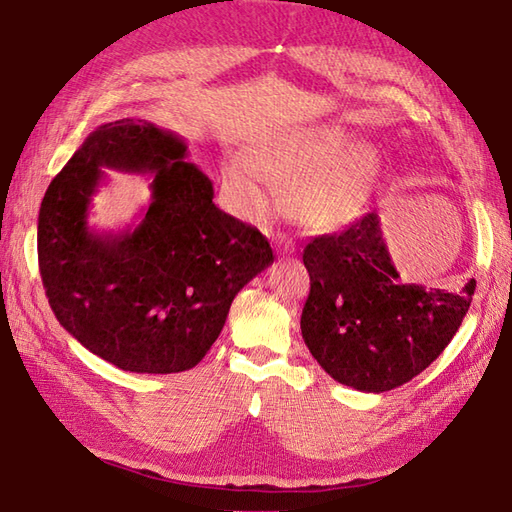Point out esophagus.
Returning a JSON list of instances; mask_svg holds the SVG:
<instances>
[{
  "label": "esophagus",
  "instance_id": "34e87169",
  "mask_svg": "<svg viewBox=\"0 0 512 512\" xmlns=\"http://www.w3.org/2000/svg\"><path fill=\"white\" fill-rule=\"evenodd\" d=\"M277 253H279V255H292V253H294V244L288 242V240L277 242Z\"/></svg>",
  "mask_w": 512,
  "mask_h": 512
}]
</instances>
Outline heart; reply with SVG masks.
<instances>
[{
    "label": "heart",
    "mask_w": 512,
    "mask_h": 512,
    "mask_svg": "<svg viewBox=\"0 0 512 512\" xmlns=\"http://www.w3.org/2000/svg\"><path fill=\"white\" fill-rule=\"evenodd\" d=\"M379 176L377 152L351 144L340 126L281 130L257 139L233 159L224 178L237 207L246 216H261L272 205L263 181L285 189L292 216L312 231H338L358 220L373 196Z\"/></svg>",
    "instance_id": "1"
}]
</instances>
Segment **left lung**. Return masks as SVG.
Instances as JSON below:
<instances>
[{
  "mask_svg": "<svg viewBox=\"0 0 512 512\" xmlns=\"http://www.w3.org/2000/svg\"><path fill=\"white\" fill-rule=\"evenodd\" d=\"M310 272L301 331L307 349L336 382L386 392L425 371L456 336L475 281L460 292L403 283L373 211L336 235L305 246Z\"/></svg>",
  "mask_w": 512,
  "mask_h": 512,
  "instance_id": "1",
  "label": "left lung"
}]
</instances>
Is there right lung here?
Listing matches in <instances>:
<instances>
[{"label":"right lung","mask_w":512,"mask_h":512,"mask_svg":"<svg viewBox=\"0 0 512 512\" xmlns=\"http://www.w3.org/2000/svg\"><path fill=\"white\" fill-rule=\"evenodd\" d=\"M187 144L148 120L102 124L47 187L39 268L52 310L98 358L130 373L194 368L235 294L275 257L257 229L213 202ZM106 169L151 176V202L120 232L88 224Z\"/></svg>","instance_id":"obj_1"}]
</instances>
